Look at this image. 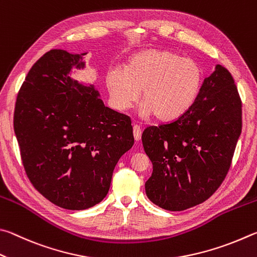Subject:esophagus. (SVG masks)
Wrapping results in <instances>:
<instances>
[{
    "label": "esophagus",
    "mask_w": 257,
    "mask_h": 257,
    "mask_svg": "<svg viewBox=\"0 0 257 257\" xmlns=\"http://www.w3.org/2000/svg\"><path fill=\"white\" fill-rule=\"evenodd\" d=\"M133 136H134V140H136L137 142L141 140L142 132H141V128H140V126H139V125L133 126Z\"/></svg>",
    "instance_id": "34e87169"
}]
</instances>
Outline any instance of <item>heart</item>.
Masks as SVG:
<instances>
[{"label": "heart", "instance_id": "b5f03b06", "mask_svg": "<svg viewBox=\"0 0 257 257\" xmlns=\"http://www.w3.org/2000/svg\"><path fill=\"white\" fill-rule=\"evenodd\" d=\"M203 71L191 57L163 49L150 48L130 57L126 69L108 71L106 84L114 106L119 110L131 108L141 97L140 114L156 115L160 120L183 116L195 102Z\"/></svg>", "mask_w": 257, "mask_h": 257}]
</instances>
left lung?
Returning <instances> with one entry per match:
<instances>
[{
    "label": "left lung",
    "mask_w": 257,
    "mask_h": 257,
    "mask_svg": "<svg viewBox=\"0 0 257 257\" xmlns=\"http://www.w3.org/2000/svg\"><path fill=\"white\" fill-rule=\"evenodd\" d=\"M241 133V101L222 65L204 79L195 102L172 123L150 126L142 145L152 163L146 193L152 203L183 211L221 185Z\"/></svg>",
    "instance_id": "left-lung-1"
}]
</instances>
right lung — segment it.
Returning <instances> with one entry per match:
<instances>
[{"mask_svg": "<svg viewBox=\"0 0 257 257\" xmlns=\"http://www.w3.org/2000/svg\"><path fill=\"white\" fill-rule=\"evenodd\" d=\"M87 54H44L21 85L13 116L27 176L67 210L105 199L116 164L134 143L130 117L105 106L93 84L72 76L84 69Z\"/></svg>", "mask_w": 257, "mask_h": 257, "instance_id": "right-lung-1", "label": "right lung"}]
</instances>
